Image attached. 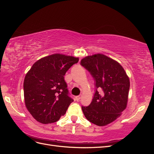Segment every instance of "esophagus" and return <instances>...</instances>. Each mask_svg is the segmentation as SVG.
Wrapping results in <instances>:
<instances>
[{"label": "esophagus", "mask_w": 154, "mask_h": 154, "mask_svg": "<svg viewBox=\"0 0 154 154\" xmlns=\"http://www.w3.org/2000/svg\"><path fill=\"white\" fill-rule=\"evenodd\" d=\"M81 98H82V95H79V96H77L76 97V101H80L81 100Z\"/></svg>", "instance_id": "34e87169"}]
</instances>
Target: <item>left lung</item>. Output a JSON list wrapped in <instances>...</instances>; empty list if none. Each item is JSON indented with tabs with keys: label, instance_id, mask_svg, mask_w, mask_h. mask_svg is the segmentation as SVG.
<instances>
[{
	"label": "left lung",
	"instance_id": "8db88e82",
	"mask_svg": "<svg viewBox=\"0 0 154 154\" xmlns=\"http://www.w3.org/2000/svg\"><path fill=\"white\" fill-rule=\"evenodd\" d=\"M80 64L90 72L95 85L91 104L82 106L83 112L94 125H108L119 118L127 107L129 78L118 62L104 54L88 56L81 60Z\"/></svg>",
	"mask_w": 154,
	"mask_h": 154
}]
</instances>
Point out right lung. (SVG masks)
Wrapping results in <instances>:
<instances>
[{
	"label": "right lung",
	"instance_id": "1",
	"mask_svg": "<svg viewBox=\"0 0 154 154\" xmlns=\"http://www.w3.org/2000/svg\"><path fill=\"white\" fill-rule=\"evenodd\" d=\"M79 58L60 54L36 62L26 74L24 94L26 108L37 122L54 123L66 114L73 100L64 75Z\"/></svg>",
	"mask_w": 154,
	"mask_h": 154
}]
</instances>
